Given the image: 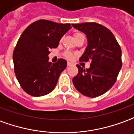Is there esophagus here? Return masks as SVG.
Here are the masks:
<instances>
[{
  "mask_svg": "<svg viewBox=\"0 0 134 134\" xmlns=\"http://www.w3.org/2000/svg\"><path fill=\"white\" fill-rule=\"evenodd\" d=\"M72 64L71 63V62H67V66L68 67H70V66H72Z\"/></svg>",
  "mask_w": 134,
  "mask_h": 134,
  "instance_id": "34e87169",
  "label": "esophagus"
}]
</instances>
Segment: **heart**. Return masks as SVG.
<instances>
[{"mask_svg":"<svg viewBox=\"0 0 134 134\" xmlns=\"http://www.w3.org/2000/svg\"><path fill=\"white\" fill-rule=\"evenodd\" d=\"M74 37L75 38V40H78V39H80V38H82V37H84V35H83L82 33H80V32H75V34H74ZM64 57L68 59H72L74 58V55L70 51H67V52H65L64 53Z\"/></svg>","mask_w":134,"mask_h":134,"instance_id":"b5f03b06","label":"heart"}]
</instances>
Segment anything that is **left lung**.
Returning <instances> with one entry per match:
<instances>
[{
  "label": "left lung",
  "mask_w": 134,
  "mask_h": 134,
  "mask_svg": "<svg viewBox=\"0 0 134 134\" xmlns=\"http://www.w3.org/2000/svg\"><path fill=\"white\" fill-rule=\"evenodd\" d=\"M86 35L88 46L80 62L91 61L88 69L77 65L78 73L72 83L80 93L95 98L109 90L115 84L121 67V48L113 32L95 22L72 24Z\"/></svg>",
  "instance_id": "1"
}]
</instances>
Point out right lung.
<instances>
[{"instance_id": "right-lung-1", "label": "right lung", "mask_w": 134, "mask_h": 134, "mask_svg": "<svg viewBox=\"0 0 134 134\" xmlns=\"http://www.w3.org/2000/svg\"><path fill=\"white\" fill-rule=\"evenodd\" d=\"M70 28V24L41 19L22 32L13 53V61L16 79L26 93L41 96L54 89L67 63L63 59L53 64L49 62V51L57 47Z\"/></svg>"}]
</instances>
